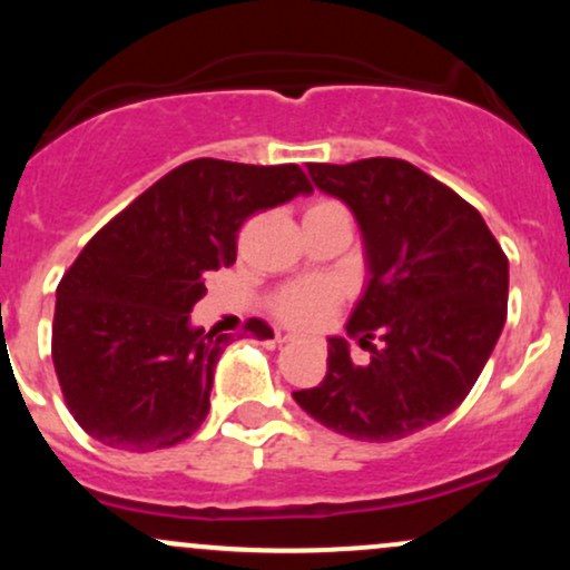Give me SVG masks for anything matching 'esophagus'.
<instances>
[{"label": "esophagus", "instance_id": "obj_1", "mask_svg": "<svg viewBox=\"0 0 570 570\" xmlns=\"http://www.w3.org/2000/svg\"><path fill=\"white\" fill-rule=\"evenodd\" d=\"M292 340H294L292 335H284V337H278V343H292Z\"/></svg>", "mask_w": 570, "mask_h": 570}]
</instances>
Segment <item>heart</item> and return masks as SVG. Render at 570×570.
Wrapping results in <instances>:
<instances>
[{
	"label": "heart",
	"mask_w": 570,
	"mask_h": 570,
	"mask_svg": "<svg viewBox=\"0 0 570 570\" xmlns=\"http://www.w3.org/2000/svg\"><path fill=\"white\" fill-rule=\"evenodd\" d=\"M330 206H340V203L316 200L311 203L307 212ZM340 303H343V286L335 278H305L281 286L273 294L271 307L284 324L297 326V330H313V326L324 324L337 311Z\"/></svg>",
	"instance_id": "1"
}]
</instances>
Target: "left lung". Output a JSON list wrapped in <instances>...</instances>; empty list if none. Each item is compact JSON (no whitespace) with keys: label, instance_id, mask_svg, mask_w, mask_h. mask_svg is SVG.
Instances as JSON below:
<instances>
[{"label":"left lung","instance_id":"8db88e82","mask_svg":"<svg viewBox=\"0 0 570 570\" xmlns=\"http://www.w3.org/2000/svg\"><path fill=\"white\" fill-rule=\"evenodd\" d=\"M307 171L348 203L364 233L372 278L348 337L372 356L358 367L348 343L330 337L324 381L292 396L351 440H402L472 391L507 322L509 259L472 203L407 160L307 163Z\"/></svg>","mask_w":570,"mask_h":570}]
</instances>
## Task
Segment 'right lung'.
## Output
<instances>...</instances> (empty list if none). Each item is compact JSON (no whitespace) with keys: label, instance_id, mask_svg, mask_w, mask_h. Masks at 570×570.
<instances>
[{"label":"right lung","instance_id":"obj_1","mask_svg":"<svg viewBox=\"0 0 570 570\" xmlns=\"http://www.w3.org/2000/svg\"><path fill=\"white\" fill-rule=\"evenodd\" d=\"M313 193L305 171L198 158L176 166L98 230L56 292L53 367L85 434L107 448H174L208 415L233 335L189 326L206 281L235 263L252 214ZM244 330L273 337L259 318Z\"/></svg>","mask_w":570,"mask_h":570}]
</instances>
